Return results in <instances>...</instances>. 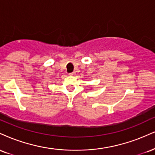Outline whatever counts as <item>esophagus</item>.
I'll return each instance as SVG.
<instances>
[{"label": "esophagus", "mask_w": 155, "mask_h": 155, "mask_svg": "<svg viewBox=\"0 0 155 155\" xmlns=\"http://www.w3.org/2000/svg\"><path fill=\"white\" fill-rule=\"evenodd\" d=\"M75 74H76V72H72V73H70L68 75H69V76H74Z\"/></svg>", "instance_id": "1"}]
</instances>
